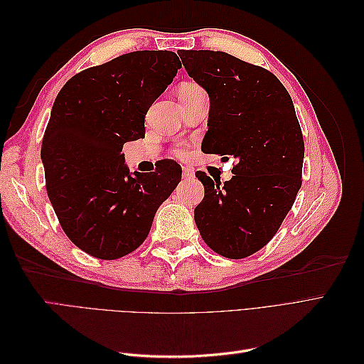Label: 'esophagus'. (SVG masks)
Returning <instances> with one entry per match:
<instances>
[{
  "label": "esophagus",
  "instance_id": "esophagus-1",
  "mask_svg": "<svg viewBox=\"0 0 364 364\" xmlns=\"http://www.w3.org/2000/svg\"><path fill=\"white\" fill-rule=\"evenodd\" d=\"M182 178H183L185 181L193 179V178H194V171H193L191 168H188V167H182Z\"/></svg>",
  "mask_w": 364,
  "mask_h": 364
}]
</instances>
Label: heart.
Listing matches in <instances>:
<instances>
[{
	"label": "heart",
	"instance_id": "1",
	"mask_svg": "<svg viewBox=\"0 0 364 364\" xmlns=\"http://www.w3.org/2000/svg\"><path fill=\"white\" fill-rule=\"evenodd\" d=\"M181 91H203L200 86H197V85H194V83H185L182 87H181Z\"/></svg>",
	"mask_w": 364,
	"mask_h": 364
}]
</instances>
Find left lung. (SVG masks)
I'll use <instances>...</instances> for the list:
<instances>
[{"label":"left lung","instance_id":"obj_1","mask_svg":"<svg viewBox=\"0 0 364 364\" xmlns=\"http://www.w3.org/2000/svg\"><path fill=\"white\" fill-rule=\"evenodd\" d=\"M178 54L209 95L203 153L237 159L225 183L196 173L205 188L197 229L218 255L246 258L278 232L302 185L305 149L291 97L277 75L228 53Z\"/></svg>","mask_w":364,"mask_h":364}]
</instances>
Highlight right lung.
I'll return each mask as SVG.
<instances>
[{"instance_id":"obj_1","label":"right lung","mask_w":364,"mask_h":364,"mask_svg":"<svg viewBox=\"0 0 364 364\" xmlns=\"http://www.w3.org/2000/svg\"><path fill=\"white\" fill-rule=\"evenodd\" d=\"M181 68L173 51L127 53L75 74L54 100L41 149L48 199L63 232L95 258L139 247L181 182L173 159L132 173L121 153L144 138L149 107Z\"/></svg>"}]
</instances>
